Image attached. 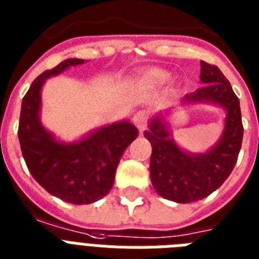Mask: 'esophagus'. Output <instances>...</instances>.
<instances>
[{"label": "esophagus", "instance_id": "34e87169", "mask_svg": "<svg viewBox=\"0 0 259 259\" xmlns=\"http://www.w3.org/2000/svg\"><path fill=\"white\" fill-rule=\"evenodd\" d=\"M133 122L134 125L140 129V132L145 130L146 125H148V114H146V111H138L137 114H134Z\"/></svg>", "mask_w": 259, "mask_h": 259}]
</instances>
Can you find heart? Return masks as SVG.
<instances>
[{
	"mask_svg": "<svg viewBox=\"0 0 259 259\" xmlns=\"http://www.w3.org/2000/svg\"><path fill=\"white\" fill-rule=\"evenodd\" d=\"M172 79V74L169 71L162 70V68H150L142 75L141 83L149 87H160L164 86Z\"/></svg>",
	"mask_w": 259,
	"mask_h": 259,
	"instance_id": "obj_1",
	"label": "heart"
}]
</instances>
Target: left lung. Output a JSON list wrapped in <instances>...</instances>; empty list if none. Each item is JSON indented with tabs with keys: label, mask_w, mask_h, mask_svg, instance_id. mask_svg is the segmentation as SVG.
<instances>
[{
	"label": "left lung",
	"mask_w": 259,
	"mask_h": 259,
	"mask_svg": "<svg viewBox=\"0 0 259 259\" xmlns=\"http://www.w3.org/2000/svg\"><path fill=\"white\" fill-rule=\"evenodd\" d=\"M200 82L204 84L187 94L181 106L211 103L226 110L225 129L215 145L204 153H191L172 137L165 113L156 114L144 136L152 145L150 180L160 196L176 203H193L217 191L233 172L242 146L239 99L217 66L200 62Z\"/></svg>",
	"instance_id": "1"
}]
</instances>
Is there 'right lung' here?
<instances>
[{
	"mask_svg": "<svg viewBox=\"0 0 259 259\" xmlns=\"http://www.w3.org/2000/svg\"><path fill=\"white\" fill-rule=\"evenodd\" d=\"M83 63V59H67L38 75L22 99L18 123L30 175L47 192L71 204H90L110 192L122 154L138 136L129 119L102 126L74 142L59 141L44 127L40 111L46 80Z\"/></svg>",
	"mask_w": 259,
	"mask_h": 259,
	"instance_id": "add662e5",
	"label": "right lung"
}]
</instances>
